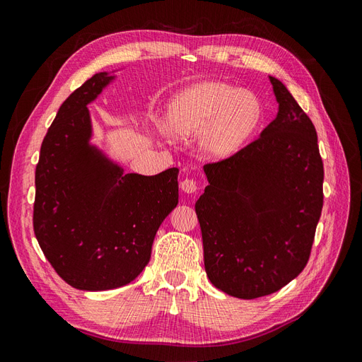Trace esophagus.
<instances>
[{
  "label": "esophagus",
  "mask_w": 362,
  "mask_h": 362,
  "mask_svg": "<svg viewBox=\"0 0 362 362\" xmlns=\"http://www.w3.org/2000/svg\"><path fill=\"white\" fill-rule=\"evenodd\" d=\"M180 187L185 193H194L196 190H198V184H196V181L192 178H184L180 184Z\"/></svg>",
  "instance_id": "esophagus-1"
}]
</instances>
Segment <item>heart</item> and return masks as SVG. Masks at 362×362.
<instances>
[{
	"mask_svg": "<svg viewBox=\"0 0 362 362\" xmlns=\"http://www.w3.org/2000/svg\"><path fill=\"white\" fill-rule=\"evenodd\" d=\"M259 116L258 103L234 86L205 81L180 93L168 112L173 134L201 136L213 157H228L243 144Z\"/></svg>",
	"mask_w": 362,
	"mask_h": 362,
	"instance_id": "obj_1",
	"label": "heart"
}]
</instances>
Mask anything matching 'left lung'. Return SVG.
Wrapping results in <instances>:
<instances>
[{
    "mask_svg": "<svg viewBox=\"0 0 362 362\" xmlns=\"http://www.w3.org/2000/svg\"><path fill=\"white\" fill-rule=\"evenodd\" d=\"M278 115L237 154L205 164L196 202L208 279L238 299L287 286L308 262L323 206V161L311 119L269 76Z\"/></svg>",
    "mask_w": 362,
    "mask_h": 362,
    "instance_id": "1",
    "label": "left lung"
}]
</instances>
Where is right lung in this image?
Returning <instances> with one entry per match:
<instances>
[{
  "mask_svg": "<svg viewBox=\"0 0 362 362\" xmlns=\"http://www.w3.org/2000/svg\"><path fill=\"white\" fill-rule=\"evenodd\" d=\"M116 80L95 74L69 95L42 141L33 226L71 287L104 291L134 281L151 259L164 218L178 205V169L125 173L92 144L87 105Z\"/></svg>",
  "mask_w": 362,
  "mask_h": 362,
  "instance_id": "add662e5",
  "label": "right lung"
}]
</instances>
